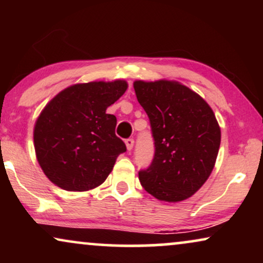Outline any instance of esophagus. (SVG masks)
<instances>
[{"instance_id":"obj_1","label":"esophagus","mask_w":263,"mask_h":263,"mask_svg":"<svg viewBox=\"0 0 263 263\" xmlns=\"http://www.w3.org/2000/svg\"><path fill=\"white\" fill-rule=\"evenodd\" d=\"M125 146H127L128 151L133 149V146H134V140L133 139H127L125 140Z\"/></svg>"}]
</instances>
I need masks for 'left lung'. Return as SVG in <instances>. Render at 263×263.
I'll return each instance as SVG.
<instances>
[{
	"label": "left lung",
	"instance_id": "1",
	"mask_svg": "<svg viewBox=\"0 0 263 263\" xmlns=\"http://www.w3.org/2000/svg\"><path fill=\"white\" fill-rule=\"evenodd\" d=\"M134 89L156 147L152 164L139 172L140 183L160 201L189 199L210 177L218 157L221 132L213 110L177 81L138 80Z\"/></svg>",
	"mask_w": 263,
	"mask_h": 263
}]
</instances>
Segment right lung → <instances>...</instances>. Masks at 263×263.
<instances>
[{
	"label": "right lung",
	"mask_w": 263,
	"mask_h": 263,
	"mask_svg": "<svg viewBox=\"0 0 263 263\" xmlns=\"http://www.w3.org/2000/svg\"><path fill=\"white\" fill-rule=\"evenodd\" d=\"M124 80L75 84L56 95L34 124L35 157L46 177L68 192H87L105 181L127 151L106 109L127 91Z\"/></svg>",
	"instance_id": "right-lung-1"
}]
</instances>
